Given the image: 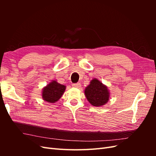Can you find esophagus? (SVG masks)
Returning <instances> with one entry per match:
<instances>
[{"label": "esophagus", "mask_w": 156, "mask_h": 156, "mask_svg": "<svg viewBox=\"0 0 156 156\" xmlns=\"http://www.w3.org/2000/svg\"><path fill=\"white\" fill-rule=\"evenodd\" d=\"M72 87H75V88H79L80 87H81V83H73V84H72Z\"/></svg>", "instance_id": "obj_1"}]
</instances>
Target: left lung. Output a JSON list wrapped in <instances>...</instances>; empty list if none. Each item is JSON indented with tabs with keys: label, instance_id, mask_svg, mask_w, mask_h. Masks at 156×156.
I'll use <instances>...</instances> for the list:
<instances>
[{
	"label": "left lung",
	"instance_id": "8db88e82",
	"mask_svg": "<svg viewBox=\"0 0 156 156\" xmlns=\"http://www.w3.org/2000/svg\"><path fill=\"white\" fill-rule=\"evenodd\" d=\"M84 94L90 104L96 107L105 104L109 98L107 87L96 79L92 80L90 84L84 90Z\"/></svg>",
	"mask_w": 156,
	"mask_h": 156
}]
</instances>
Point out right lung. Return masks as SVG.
<instances>
[{
	"instance_id": "1",
	"label": "right lung",
	"mask_w": 156,
	"mask_h": 156,
	"mask_svg": "<svg viewBox=\"0 0 156 156\" xmlns=\"http://www.w3.org/2000/svg\"><path fill=\"white\" fill-rule=\"evenodd\" d=\"M66 87L53 81L45 87L42 92V98L47 102L55 103L62 96Z\"/></svg>"
}]
</instances>
